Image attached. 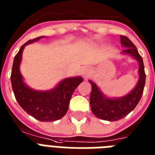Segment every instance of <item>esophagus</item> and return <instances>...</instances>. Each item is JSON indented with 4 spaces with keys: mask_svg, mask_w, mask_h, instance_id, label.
<instances>
[{
    "mask_svg": "<svg viewBox=\"0 0 155 155\" xmlns=\"http://www.w3.org/2000/svg\"><path fill=\"white\" fill-rule=\"evenodd\" d=\"M80 73H81V75H82L85 79H86V78L89 76L90 73H91V69H90L89 67L84 66V67H83V68H81Z\"/></svg>",
    "mask_w": 155,
    "mask_h": 155,
    "instance_id": "34e87169",
    "label": "esophagus"
}]
</instances>
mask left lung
<instances>
[{"instance_id": "obj_1", "label": "left lung", "mask_w": 155, "mask_h": 155, "mask_svg": "<svg viewBox=\"0 0 155 155\" xmlns=\"http://www.w3.org/2000/svg\"><path fill=\"white\" fill-rule=\"evenodd\" d=\"M120 38L122 47L126 48L121 53L132 56L139 64V77L134 88L124 97L111 98L104 94L101 88L93 81L88 80L92 85V92L90 94V105L92 112L98 118L108 121H115L124 118L134 109L142 98L146 83L143 60L137 51V47L127 37L120 35Z\"/></svg>"}]
</instances>
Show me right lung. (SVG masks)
Instances as JSON below:
<instances>
[{"instance_id": "obj_1", "label": "right lung", "mask_w": 155, "mask_h": 155, "mask_svg": "<svg viewBox=\"0 0 155 155\" xmlns=\"http://www.w3.org/2000/svg\"><path fill=\"white\" fill-rule=\"evenodd\" d=\"M45 38L40 36L26 42L21 47L13 59L11 72V84L13 93L19 105L29 114L40 121L51 122L64 117L68 110L73 92L83 82L81 76L63 79L52 89L34 90L28 86L20 71L22 52L25 46Z\"/></svg>"}]
</instances>
